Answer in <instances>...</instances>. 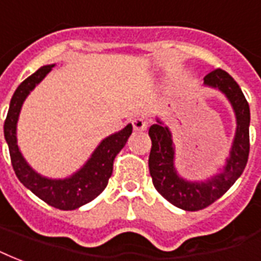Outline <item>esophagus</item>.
Returning <instances> with one entry per match:
<instances>
[{"instance_id":"1","label":"esophagus","mask_w":261,"mask_h":261,"mask_svg":"<svg viewBox=\"0 0 261 261\" xmlns=\"http://www.w3.org/2000/svg\"><path fill=\"white\" fill-rule=\"evenodd\" d=\"M132 123H133V128H135V130H146L147 126H148L147 121H144L143 118H135L132 121Z\"/></svg>"}]
</instances>
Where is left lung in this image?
<instances>
[{"label":"left lung","mask_w":261,"mask_h":261,"mask_svg":"<svg viewBox=\"0 0 261 261\" xmlns=\"http://www.w3.org/2000/svg\"><path fill=\"white\" fill-rule=\"evenodd\" d=\"M203 86L226 96L237 121L230 154L217 173L201 181L184 179L175 166L176 152L170 129L156 118V123L148 130L152 142L148 158L152 184L162 197L183 211H199L219 199L242 175L249 156L250 110L240 85L228 72L217 68L203 78Z\"/></svg>","instance_id":"8db88e82"}]
</instances>
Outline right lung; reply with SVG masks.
<instances>
[{
  "instance_id": "right-lung-1",
  "label": "right lung",
  "mask_w": 261,
  "mask_h": 261,
  "mask_svg": "<svg viewBox=\"0 0 261 261\" xmlns=\"http://www.w3.org/2000/svg\"><path fill=\"white\" fill-rule=\"evenodd\" d=\"M54 67L55 64L42 66L17 86L4 123V136L9 147L12 166L20 183L50 206L62 211H74L91 202L106 189L113 173L115 155L122 150L132 133V123L103 139L85 164L68 177L52 179L38 173L29 165L17 146V121L27 96Z\"/></svg>"
}]
</instances>
